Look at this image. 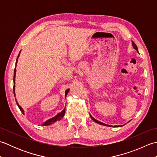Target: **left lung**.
Listing matches in <instances>:
<instances>
[{
	"mask_svg": "<svg viewBox=\"0 0 157 157\" xmlns=\"http://www.w3.org/2000/svg\"><path fill=\"white\" fill-rule=\"evenodd\" d=\"M132 46H133V47H134V48L135 49V50H136V51H137V52H138V47H137V46L136 45V44L135 43L132 41ZM90 115V117H91V119L93 120V121H95L96 123H98V124H101V125H105V126H109V127H113L112 125H107V124H105V123H102V122H101V121H98V120H96V119H94V117H93L91 115ZM121 126H123V125H114V127L115 128H116V127H121Z\"/></svg>",
	"mask_w": 157,
	"mask_h": 157,
	"instance_id": "left-lung-1",
	"label": "left lung"
}]
</instances>
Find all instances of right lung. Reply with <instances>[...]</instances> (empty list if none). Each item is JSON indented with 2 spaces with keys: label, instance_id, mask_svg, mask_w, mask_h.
I'll return each instance as SVG.
<instances>
[{
  "label": "right lung",
  "instance_id": "obj_1",
  "mask_svg": "<svg viewBox=\"0 0 157 157\" xmlns=\"http://www.w3.org/2000/svg\"><path fill=\"white\" fill-rule=\"evenodd\" d=\"M20 52H21V51H20L19 55L17 56V58L16 59V63H15V70H14V76H13V93H14V96H15V75H16V66H17V61H18V58L19 57V55H20ZM69 90V89H67V90L65 91V97H66L67 96V93ZM15 101H16V102H17V105L18 107L19 108L20 111H21V113H23V115H24V111H23V109H22V107L21 106H20L19 105V103L17 102V100L15 98ZM65 108L63 110V111L61 112L58 113L57 115H56V116L53 117L52 118H51L48 119L47 121H45L43 124H42V126H46V125H51L52 124V123H54L55 122L57 121H59V120H61V118H63V117L65 115Z\"/></svg>",
  "mask_w": 157,
  "mask_h": 157
}]
</instances>
